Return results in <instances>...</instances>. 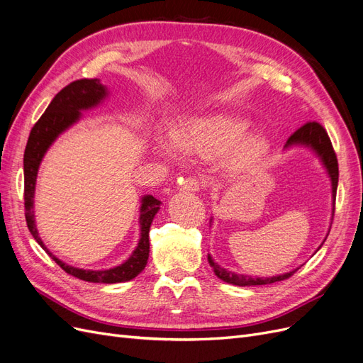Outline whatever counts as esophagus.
Here are the masks:
<instances>
[{
	"mask_svg": "<svg viewBox=\"0 0 363 363\" xmlns=\"http://www.w3.org/2000/svg\"><path fill=\"white\" fill-rule=\"evenodd\" d=\"M201 182L196 179V177H189V179H186L184 182H183V191H188V192H199L200 189H201Z\"/></svg>",
	"mask_w": 363,
	"mask_h": 363,
	"instance_id": "34e87169",
	"label": "esophagus"
}]
</instances>
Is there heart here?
<instances>
[{
	"label": "heart",
	"instance_id": "1",
	"mask_svg": "<svg viewBox=\"0 0 363 363\" xmlns=\"http://www.w3.org/2000/svg\"><path fill=\"white\" fill-rule=\"evenodd\" d=\"M251 124L239 116H200L156 139L157 155L175 160V151L184 157L215 160L224 157L228 175H240L265 159L269 142L260 135H250Z\"/></svg>",
	"mask_w": 363,
	"mask_h": 363
}]
</instances>
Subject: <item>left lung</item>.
Returning a JSON list of instances; mask_svg holds the SVG:
<instances>
[{
  "label": "left lung",
  "instance_id": "1",
  "mask_svg": "<svg viewBox=\"0 0 363 363\" xmlns=\"http://www.w3.org/2000/svg\"><path fill=\"white\" fill-rule=\"evenodd\" d=\"M292 147H304L309 148L315 152V156L320 159L321 164L324 167L328 179H330L332 183V219H333V213H335V200H336V191H337V179H339V169H337V159L332 147V142L328 139V135L325 133V130L323 128V125H320L318 123H307L304 124L301 128H298L295 133L288 139L286 145L284 148H292ZM212 223V219H211ZM332 224V223H330ZM330 232V230H328ZM328 236V233H327ZM325 239L323 240V244L325 242ZM323 244L318 247L320 250L323 247ZM316 250V251H318ZM315 251V252H316ZM207 260L211 263V267L215 272V276L218 279H221L225 283L230 284H236V286H257V284H269V283H276V281H281L284 279L291 277L292 274L300 269L295 268L289 272L284 274H279V276H272V277H255V276H247V274H238L233 271H228L225 268H223L221 265L213 260V257L211 255H207Z\"/></svg>",
  "mask_w": 363,
  "mask_h": 363
}]
</instances>
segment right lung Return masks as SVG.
<instances>
[{"label":"right lung","mask_w":363,"mask_h":363,"mask_svg":"<svg viewBox=\"0 0 363 363\" xmlns=\"http://www.w3.org/2000/svg\"><path fill=\"white\" fill-rule=\"evenodd\" d=\"M108 96L107 86L98 79H83L68 84L52 98L45 113L31 128L28 142L24 152V201H26V221L30 233L36 242L45 250L50 257L71 276L91 281V283H123L135 279L145 268L150 256V227L152 219L160 208V201L152 195H144L140 199L139 207V240L130 257L118 267L108 269H83L68 265L60 260L45 247L39 236L36 219H35V191L36 179L43 156L47 155L50 147L62 133H65L74 124L82 119V112L100 106Z\"/></svg>","instance_id":"obj_1"}]
</instances>
